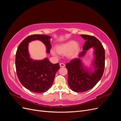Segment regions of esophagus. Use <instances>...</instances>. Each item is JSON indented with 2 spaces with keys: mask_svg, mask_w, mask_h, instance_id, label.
<instances>
[{
  "mask_svg": "<svg viewBox=\"0 0 121 121\" xmlns=\"http://www.w3.org/2000/svg\"><path fill=\"white\" fill-rule=\"evenodd\" d=\"M60 67H65V65L63 63L60 64Z\"/></svg>",
  "mask_w": 121,
  "mask_h": 121,
  "instance_id": "esophagus-1",
  "label": "esophagus"
}]
</instances>
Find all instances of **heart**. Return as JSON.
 Listing matches in <instances>:
<instances>
[{
	"mask_svg": "<svg viewBox=\"0 0 121 121\" xmlns=\"http://www.w3.org/2000/svg\"><path fill=\"white\" fill-rule=\"evenodd\" d=\"M80 49V44L74 40H69L56 45L55 50H52L51 53L54 56H57V53L61 56L66 55L68 58L73 59L76 57Z\"/></svg>",
	"mask_w": 121,
	"mask_h": 121,
	"instance_id": "obj_1",
	"label": "heart"
}]
</instances>
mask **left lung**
I'll return each instance as SVG.
<instances>
[{"instance_id":"1","label":"left lung","mask_w":121,"mask_h":121,"mask_svg":"<svg viewBox=\"0 0 121 121\" xmlns=\"http://www.w3.org/2000/svg\"><path fill=\"white\" fill-rule=\"evenodd\" d=\"M86 40L83 51L76 58L68 63V82L71 89L76 92H83L92 89L101 78L105 65V51L101 42L94 36L81 35ZM94 49L93 60L87 67L81 58L90 48Z\"/></svg>"}]
</instances>
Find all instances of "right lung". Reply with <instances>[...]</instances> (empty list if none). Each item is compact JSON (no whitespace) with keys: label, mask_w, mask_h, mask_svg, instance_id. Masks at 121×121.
<instances>
[{"label":"right lung","mask_w":121,"mask_h":121,"mask_svg":"<svg viewBox=\"0 0 121 121\" xmlns=\"http://www.w3.org/2000/svg\"><path fill=\"white\" fill-rule=\"evenodd\" d=\"M49 36L35 34L29 36L21 43L16 55V68L21 83L26 88L36 93L48 90L52 85L59 64L51 63L48 58L42 60L32 59L29 54V43L35 40L41 41L46 47V52L50 53L52 47Z\"/></svg>","instance_id":"add662e5"}]
</instances>
